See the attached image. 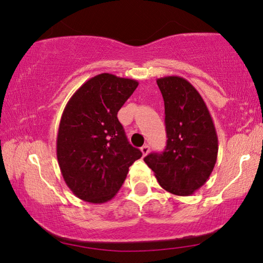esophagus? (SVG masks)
I'll return each mask as SVG.
<instances>
[{"instance_id": "1", "label": "esophagus", "mask_w": 263, "mask_h": 263, "mask_svg": "<svg viewBox=\"0 0 263 263\" xmlns=\"http://www.w3.org/2000/svg\"><path fill=\"white\" fill-rule=\"evenodd\" d=\"M140 149H141V153H142V155H147V154L149 153V149H151V148H149V146H148V145H144Z\"/></svg>"}]
</instances>
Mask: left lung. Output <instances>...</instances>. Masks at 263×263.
<instances>
[{
	"instance_id": "obj_1",
	"label": "left lung",
	"mask_w": 263,
	"mask_h": 263,
	"mask_svg": "<svg viewBox=\"0 0 263 263\" xmlns=\"http://www.w3.org/2000/svg\"><path fill=\"white\" fill-rule=\"evenodd\" d=\"M164 102L167 145L144 161L168 193L189 196L205 183L215 167L218 138L205 102L180 77L157 80Z\"/></svg>"
}]
</instances>
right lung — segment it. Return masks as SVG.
<instances>
[{"label": "right lung", "instance_id": "add662e5", "mask_svg": "<svg viewBox=\"0 0 263 263\" xmlns=\"http://www.w3.org/2000/svg\"><path fill=\"white\" fill-rule=\"evenodd\" d=\"M137 87L136 80L99 74L74 92L62 112L58 162L66 184L82 201H110L125 181L128 167L141 158L117 118Z\"/></svg>", "mask_w": 263, "mask_h": 263}]
</instances>
